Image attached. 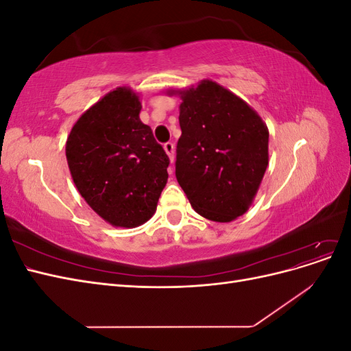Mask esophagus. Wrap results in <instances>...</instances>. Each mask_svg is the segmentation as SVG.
Instances as JSON below:
<instances>
[{
  "label": "esophagus",
  "instance_id": "obj_1",
  "mask_svg": "<svg viewBox=\"0 0 351 351\" xmlns=\"http://www.w3.org/2000/svg\"><path fill=\"white\" fill-rule=\"evenodd\" d=\"M164 149H165V152H167V155H168V158H169V161H171V162H174V149H176V147H174V143H171V142H168V143H165L164 145Z\"/></svg>",
  "mask_w": 351,
  "mask_h": 351
}]
</instances>
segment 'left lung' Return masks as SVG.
Masks as SVG:
<instances>
[{
	"mask_svg": "<svg viewBox=\"0 0 351 351\" xmlns=\"http://www.w3.org/2000/svg\"><path fill=\"white\" fill-rule=\"evenodd\" d=\"M167 93L182 99L178 184L199 215L217 222L237 219L249 210L267 171V124L247 102L209 79Z\"/></svg>",
	"mask_w": 351,
	"mask_h": 351,
	"instance_id": "obj_1",
	"label": "left lung"
}]
</instances>
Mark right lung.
Listing matches in <instances>:
<instances>
[{
  "label": "right lung",
  "instance_id": "1",
  "mask_svg": "<svg viewBox=\"0 0 351 351\" xmlns=\"http://www.w3.org/2000/svg\"><path fill=\"white\" fill-rule=\"evenodd\" d=\"M142 102L120 86L74 123L66 156L79 193L112 227L134 228L151 219L167 184L169 159L149 125Z\"/></svg>",
  "mask_w": 351,
  "mask_h": 351
}]
</instances>
